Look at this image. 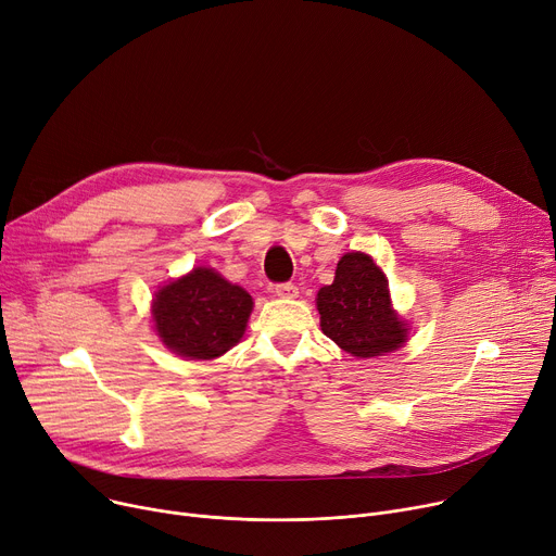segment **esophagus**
<instances>
[{
  "label": "esophagus",
  "mask_w": 556,
  "mask_h": 556,
  "mask_svg": "<svg viewBox=\"0 0 556 556\" xmlns=\"http://www.w3.org/2000/svg\"><path fill=\"white\" fill-rule=\"evenodd\" d=\"M274 293L278 299H296L299 296V287L291 282H280L274 287Z\"/></svg>",
  "instance_id": "1"
}]
</instances>
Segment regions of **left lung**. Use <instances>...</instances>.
Wrapping results in <instances>:
<instances>
[{"mask_svg":"<svg viewBox=\"0 0 556 556\" xmlns=\"http://www.w3.org/2000/svg\"><path fill=\"white\" fill-rule=\"evenodd\" d=\"M320 330L356 358L383 356L408 339V323L390 305L388 278L368 253H345L334 282L318 289Z\"/></svg>","mask_w":556,"mask_h":556,"instance_id":"left-lung-1","label":"left lung"}]
</instances>
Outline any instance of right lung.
Wrapping results in <instances>:
<instances>
[{
    "instance_id": "obj_1",
    "label": "right lung",
    "mask_w": 556,
    "mask_h": 556,
    "mask_svg": "<svg viewBox=\"0 0 556 556\" xmlns=\"http://www.w3.org/2000/svg\"><path fill=\"white\" fill-rule=\"evenodd\" d=\"M253 299L211 267L163 285L152 301L154 330L170 352L184 358H217L240 343Z\"/></svg>"
}]
</instances>
